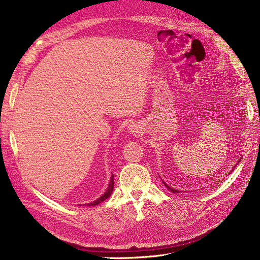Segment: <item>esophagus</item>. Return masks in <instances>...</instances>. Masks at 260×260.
Listing matches in <instances>:
<instances>
[{"instance_id": "esophagus-1", "label": "esophagus", "mask_w": 260, "mask_h": 260, "mask_svg": "<svg viewBox=\"0 0 260 260\" xmlns=\"http://www.w3.org/2000/svg\"><path fill=\"white\" fill-rule=\"evenodd\" d=\"M128 131H129V133L130 135H132V136H137L138 133H140V131H141V129H140V127L139 125L137 124V123H130L129 125H128Z\"/></svg>"}]
</instances>
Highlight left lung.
Wrapping results in <instances>:
<instances>
[{"label": "left lung", "mask_w": 260, "mask_h": 260, "mask_svg": "<svg viewBox=\"0 0 260 260\" xmlns=\"http://www.w3.org/2000/svg\"><path fill=\"white\" fill-rule=\"evenodd\" d=\"M239 161H240V160H239ZM235 166H237V165H235ZM233 169H234V168H233ZM233 169H232V170H233ZM162 183H164V185H165V186H166V187L168 188V190H169L170 192H172V193H179V192H180V191L176 190V188H172V187H170V186H169L168 184H166V183H165V182H164V181H162Z\"/></svg>", "instance_id": "left-lung-1"}]
</instances>
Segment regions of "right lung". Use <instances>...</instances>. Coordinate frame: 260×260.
Instances as JSON below:
<instances>
[{"label":"right lung","mask_w":260,"mask_h":260,"mask_svg":"<svg viewBox=\"0 0 260 260\" xmlns=\"http://www.w3.org/2000/svg\"><path fill=\"white\" fill-rule=\"evenodd\" d=\"M113 190H114V176H112V178H111V182H109V184H108L106 192L103 195H102L100 199H98L96 201H94L93 203H90V204H85V205H88V206L99 205V204H101L102 202H104L105 200H107L109 198V196H111V194L113 193Z\"/></svg>","instance_id":"add662e5"}]
</instances>
